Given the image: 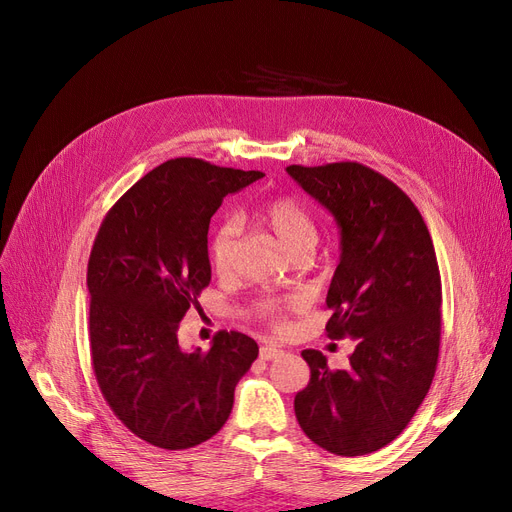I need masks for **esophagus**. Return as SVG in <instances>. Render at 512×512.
<instances>
[{
	"mask_svg": "<svg viewBox=\"0 0 512 512\" xmlns=\"http://www.w3.org/2000/svg\"><path fill=\"white\" fill-rule=\"evenodd\" d=\"M278 357H282L280 348H276V346H261V351H259V359L261 361H274Z\"/></svg>",
	"mask_w": 512,
	"mask_h": 512,
	"instance_id": "1",
	"label": "esophagus"
}]
</instances>
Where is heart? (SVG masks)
<instances>
[{
    "instance_id": "1",
    "label": "heart",
    "mask_w": 512,
    "mask_h": 512,
    "mask_svg": "<svg viewBox=\"0 0 512 512\" xmlns=\"http://www.w3.org/2000/svg\"><path fill=\"white\" fill-rule=\"evenodd\" d=\"M257 220L280 240L282 249L294 261L307 259L313 253L319 238L317 222L313 218V213L297 199L276 197L272 201H267L257 213ZM238 236H240V224L234 218H226L211 232L209 259H211L213 270L222 276L230 274L236 263ZM282 311H284V303L280 301H263L257 307V313L263 319L270 321V324H274L276 328H282L284 324Z\"/></svg>"
}]
</instances>
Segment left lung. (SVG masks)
I'll use <instances>...</instances> for the list:
<instances>
[{"mask_svg":"<svg viewBox=\"0 0 512 512\" xmlns=\"http://www.w3.org/2000/svg\"><path fill=\"white\" fill-rule=\"evenodd\" d=\"M340 228V263L326 305L330 338H351L346 369L303 351L311 380L294 396L307 438L338 456L384 448L432 386L442 330V282L432 236L400 188L357 161L288 166Z\"/></svg>","mask_w":512,"mask_h":512,"instance_id":"obj_1","label":"left lung"}]
</instances>
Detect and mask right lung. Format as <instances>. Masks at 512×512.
Instances as JSON below:
<instances>
[{"label":"right lung","mask_w":512,"mask_h":512,"mask_svg":"<svg viewBox=\"0 0 512 512\" xmlns=\"http://www.w3.org/2000/svg\"><path fill=\"white\" fill-rule=\"evenodd\" d=\"M263 176L170 159L128 188L95 236L87 267L95 378L114 415L157 448H193L218 434L259 355L253 338L226 330L207 353H186L178 328L211 280V215Z\"/></svg>","instance_id":"add662e5"}]
</instances>
